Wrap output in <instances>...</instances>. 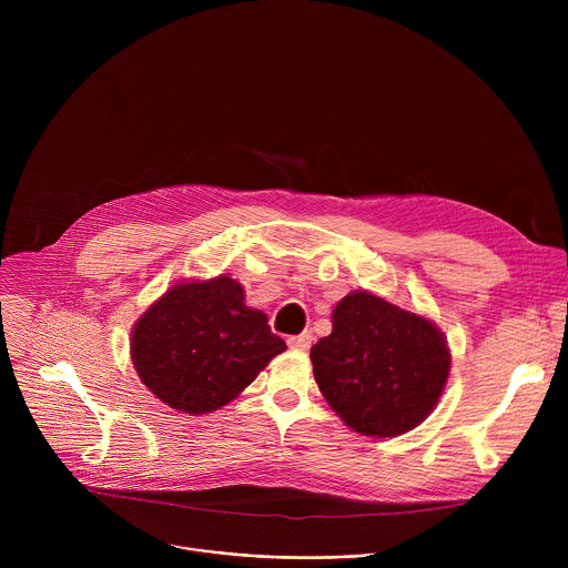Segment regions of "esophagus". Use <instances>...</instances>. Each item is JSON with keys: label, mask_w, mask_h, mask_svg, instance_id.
I'll return each instance as SVG.
<instances>
[{"label": "esophagus", "mask_w": 568, "mask_h": 568, "mask_svg": "<svg viewBox=\"0 0 568 568\" xmlns=\"http://www.w3.org/2000/svg\"><path fill=\"white\" fill-rule=\"evenodd\" d=\"M310 344H312V335L310 333H303V335H296V337L287 339V346L294 348V351H307Z\"/></svg>", "instance_id": "esophagus-1"}]
</instances>
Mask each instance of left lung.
Wrapping results in <instances>:
<instances>
[{"instance_id":"obj_1","label":"left lung","mask_w":568,"mask_h":568,"mask_svg":"<svg viewBox=\"0 0 568 568\" xmlns=\"http://www.w3.org/2000/svg\"><path fill=\"white\" fill-rule=\"evenodd\" d=\"M314 379L344 423L377 438L420 425L449 375L447 342L432 321L368 292L333 312V333L312 351Z\"/></svg>"}]
</instances>
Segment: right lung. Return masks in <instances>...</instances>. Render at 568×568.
<instances>
[{
  "label": "right lung",
  "mask_w": 568,
  "mask_h": 568,
  "mask_svg": "<svg viewBox=\"0 0 568 568\" xmlns=\"http://www.w3.org/2000/svg\"><path fill=\"white\" fill-rule=\"evenodd\" d=\"M285 342L229 276L171 287L134 323L132 362L169 407L209 414L250 386Z\"/></svg>",
  "instance_id": "add662e5"
}]
</instances>
